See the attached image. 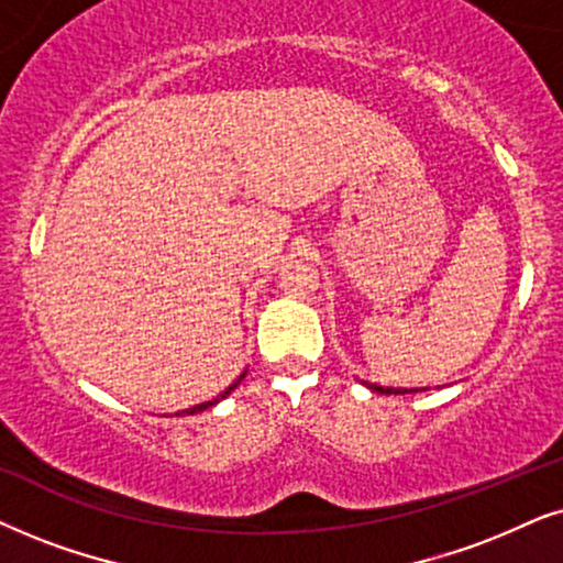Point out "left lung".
Listing matches in <instances>:
<instances>
[{"instance_id": "left-lung-1", "label": "left lung", "mask_w": 563, "mask_h": 563, "mask_svg": "<svg viewBox=\"0 0 563 563\" xmlns=\"http://www.w3.org/2000/svg\"><path fill=\"white\" fill-rule=\"evenodd\" d=\"M371 388V391H378V394H417V391H424V388H391V386H378V384H365Z\"/></svg>"}]
</instances>
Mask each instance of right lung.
<instances>
[{
	"mask_svg": "<svg viewBox=\"0 0 563 563\" xmlns=\"http://www.w3.org/2000/svg\"><path fill=\"white\" fill-rule=\"evenodd\" d=\"M244 376H246V371L242 373V376H239V378L234 380V384H231V386L227 388V391L216 396V399H211V401H203V404H195V407H190V409H183V411H177V417H179V415H198V411H206L208 407H213V404H219L221 399H227V396H229L231 391H234V388H236L239 384H242V378H244Z\"/></svg>",
	"mask_w": 563,
	"mask_h": 563,
	"instance_id": "right-lung-1",
	"label": "right lung"
}]
</instances>
